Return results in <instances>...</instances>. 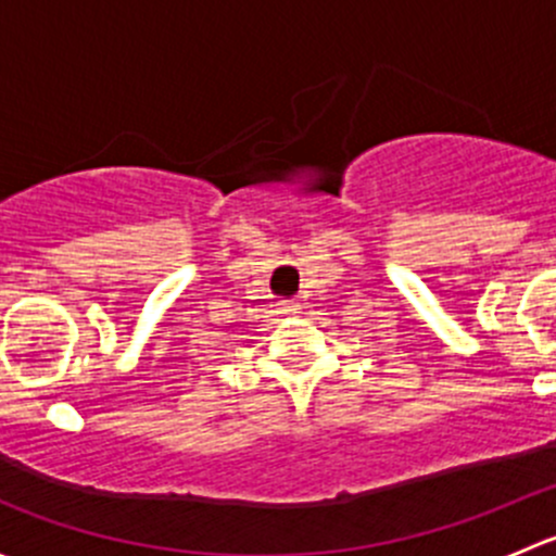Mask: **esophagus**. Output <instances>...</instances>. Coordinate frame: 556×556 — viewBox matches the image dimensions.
<instances>
[{"label":"esophagus","mask_w":556,"mask_h":556,"mask_svg":"<svg viewBox=\"0 0 556 556\" xmlns=\"http://www.w3.org/2000/svg\"><path fill=\"white\" fill-rule=\"evenodd\" d=\"M299 309L301 306L295 304V301H282V304H279V312L282 314H299Z\"/></svg>","instance_id":"obj_1"}]
</instances>
